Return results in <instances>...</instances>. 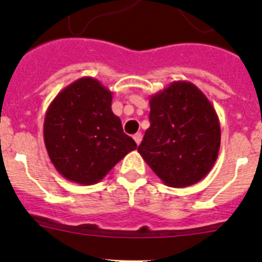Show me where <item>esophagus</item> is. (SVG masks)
Masks as SVG:
<instances>
[{"label":"esophagus","instance_id":"34e87169","mask_svg":"<svg viewBox=\"0 0 262 262\" xmlns=\"http://www.w3.org/2000/svg\"><path fill=\"white\" fill-rule=\"evenodd\" d=\"M142 138H143V136H142V134H140V133H138V134H135V135H134V140H135V143H136V144H140V142H142Z\"/></svg>","mask_w":262,"mask_h":262}]
</instances>
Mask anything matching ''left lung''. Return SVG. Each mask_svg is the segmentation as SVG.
<instances>
[{
	"label": "left lung",
	"mask_w": 262,
	"mask_h": 262,
	"mask_svg": "<svg viewBox=\"0 0 262 262\" xmlns=\"http://www.w3.org/2000/svg\"><path fill=\"white\" fill-rule=\"evenodd\" d=\"M149 106L151 126L138 152L168 186L200 182L221 147V124L211 102L189 81H173L151 97Z\"/></svg>",
	"instance_id": "8db88e82"
}]
</instances>
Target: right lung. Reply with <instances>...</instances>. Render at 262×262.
I'll return each instance as SVG.
<instances>
[{"label": "right lung", "mask_w": 262, "mask_h": 262, "mask_svg": "<svg viewBox=\"0 0 262 262\" xmlns=\"http://www.w3.org/2000/svg\"><path fill=\"white\" fill-rule=\"evenodd\" d=\"M111 92L93 77L62 89L46 111L45 144L64 178L81 185L99 182L128 152L136 149L111 110Z\"/></svg>", "instance_id": "right-lung-1"}]
</instances>
